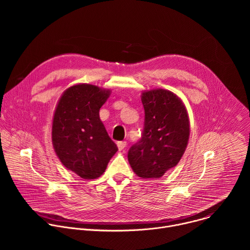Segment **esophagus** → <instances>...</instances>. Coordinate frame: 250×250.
I'll list each match as a JSON object with an SVG mask.
<instances>
[{
  "mask_svg": "<svg viewBox=\"0 0 250 250\" xmlns=\"http://www.w3.org/2000/svg\"><path fill=\"white\" fill-rule=\"evenodd\" d=\"M125 146H126V142L125 141H119L118 142V148H119L120 151L123 150Z\"/></svg>",
  "mask_w": 250,
  "mask_h": 250,
  "instance_id": "esophagus-1",
  "label": "esophagus"
}]
</instances>
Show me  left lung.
Wrapping results in <instances>:
<instances>
[{
    "label": "left lung",
    "instance_id": "8db88e82",
    "mask_svg": "<svg viewBox=\"0 0 250 250\" xmlns=\"http://www.w3.org/2000/svg\"><path fill=\"white\" fill-rule=\"evenodd\" d=\"M145 129L127 153L133 172L144 179H158L183 156L190 135L188 112L182 100L165 89L141 94Z\"/></svg>",
    "mask_w": 250,
    "mask_h": 250
}]
</instances>
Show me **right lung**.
<instances>
[{
	"instance_id": "obj_1",
	"label": "right lung",
	"mask_w": 250,
	"mask_h": 250,
	"mask_svg": "<svg viewBox=\"0 0 250 250\" xmlns=\"http://www.w3.org/2000/svg\"><path fill=\"white\" fill-rule=\"evenodd\" d=\"M110 89L76 84L61 95L52 119V145L61 163L83 179L100 177L118 151L100 119Z\"/></svg>"
}]
</instances>
